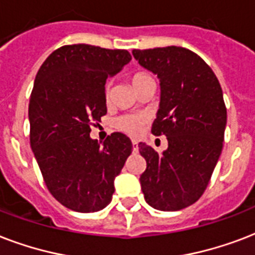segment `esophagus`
I'll list each match as a JSON object with an SVG mask.
<instances>
[{
  "instance_id": "1",
  "label": "esophagus",
  "mask_w": 255,
  "mask_h": 255,
  "mask_svg": "<svg viewBox=\"0 0 255 255\" xmlns=\"http://www.w3.org/2000/svg\"><path fill=\"white\" fill-rule=\"evenodd\" d=\"M131 143H133V151H138V142H137V139H131Z\"/></svg>"
}]
</instances>
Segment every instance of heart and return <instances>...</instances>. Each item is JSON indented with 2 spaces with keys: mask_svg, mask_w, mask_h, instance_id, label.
I'll list each match as a JSON object with an SVG mask.
<instances>
[{
  "mask_svg": "<svg viewBox=\"0 0 255 255\" xmlns=\"http://www.w3.org/2000/svg\"><path fill=\"white\" fill-rule=\"evenodd\" d=\"M146 78H149L147 74H142V73L135 74V76L133 77V80H131L134 88H135L139 82L145 81ZM145 122L146 116H143V114H124V116H121V117H118L117 120H116L114 125H116V128H117L118 130H121L124 133L130 134V135H137V134L142 130V128H143V124H145Z\"/></svg>",
  "mask_w": 255,
  "mask_h": 255,
  "instance_id": "1",
  "label": "heart"
}]
</instances>
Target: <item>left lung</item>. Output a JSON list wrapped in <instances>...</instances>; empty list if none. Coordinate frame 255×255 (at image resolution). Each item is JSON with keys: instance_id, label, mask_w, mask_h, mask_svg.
<instances>
[{"instance_id": "1", "label": "left lung", "mask_w": 255, "mask_h": 255, "mask_svg": "<svg viewBox=\"0 0 255 255\" xmlns=\"http://www.w3.org/2000/svg\"><path fill=\"white\" fill-rule=\"evenodd\" d=\"M133 56L158 77L161 98L151 133L167 138L161 154L138 143L146 159L142 193L157 210H181L203 194L222 151L228 118L222 89L209 65L185 47L134 49Z\"/></svg>"}]
</instances>
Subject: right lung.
I'll return each mask as SVG.
<instances>
[{
    "mask_svg": "<svg viewBox=\"0 0 255 255\" xmlns=\"http://www.w3.org/2000/svg\"><path fill=\"white\" fill-rule=\"evenodd\" d=\"M131 60L128 50L66 45L39 68L29 102L30 146L47 189L65 208L100 212L112 201L114 179L131 154V141L113 133L90 138L105 116L106 78Z\"/></svg>",
    "mask_w": 255,
    "mask_h": 255,
    "instance_id": "add662e5",
    "label": "right lung"
}]
</instances>
